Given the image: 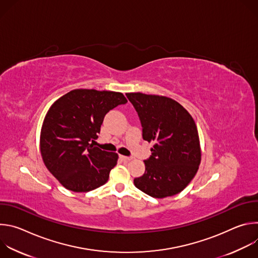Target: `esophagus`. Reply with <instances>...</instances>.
<instances>
[{
	"mask_svg": "<svg viewBox=\"0 0 258 258\" xmlns=\"http://www.w3.org/2000/svg\"><path fill=\"white\" fill-rule=\"evenodd\" d=\"M119 158L121 160H124V161H130L133 159V157H128V156H123V155H119Z\"/></svg>",
	"mask_w": 258,
	"mask_h": 258,
	"instance_id": "1",
	"label": "esophagus"
}]
</instances>
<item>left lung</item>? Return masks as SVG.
Masks as SVG:
<instances>
[{
    "label": "left lung",
    "mask_w": 258,
    "mask_h": 258,
    "mask_svg": "<svg viewBox=\"0 0 258 258\" xmlns=\"http://www.w3.org/2000/svg\"><path fill=\"white\" fill-rule=\"evenodd\" d=\"M135 107L145 141L154 142L151 156L144 160L145 173L135 186L154 198L178 194L195 176L201 151L196 123L176 101L156 95L125 94Z\"/></svg>",
    "instance_id": "obj_1"
}]
</instances>
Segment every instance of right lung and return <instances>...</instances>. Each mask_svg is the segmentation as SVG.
Segmentation results:
<instances>
[{"mask_svg":"<svg viewBox=\"0 0 258 258\" xmlns=\"http://www.w3.org/2000/svg\"><path fill=\"white\" fill-rule=\"evenodd\" d=\"M127 100L118 92L79 89L49 109L41 131V154L49 171L72 192L103 186L118 155L94 147L105 115Z\"/></svg>","mask_w":258,"mask_h":258,"instance_id":"obj_1","label":"right lung"}]
</instances>
